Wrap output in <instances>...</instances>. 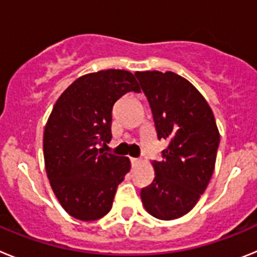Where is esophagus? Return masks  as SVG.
I'll return each mask as SVG.
<instances>
[{
  "label": "esophagus",
  "instance_id": "34e87169",
  "mask_svg": "<svg viewBox=\"0 0 257 257\" xmlns=\"http://www.w3.org/2000/svg\"><path fill=\"white\" fill-rule=\"evenodd\" d=\"M130 161L133 166H138L140 163V160H138V158H130Z\"/></svg>",
  "mask_w": 257,
  "mask_h": 257
}]
</instances>
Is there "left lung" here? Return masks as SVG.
<instances>
[{
  "label": "left lung",
  "mask_w": 257,
  "mask_h": 257,
  "mask_svg": "<svg viewBox=\"0 0 257 257\" xmlns=\"http://www.w3.org/2000/svg\"><path fill=\"white\" fill-rule=\"evenodd\" d=\"M149 101L158 139L169 142L153 161L154 180L140 192L152 216L174 220L189 212L207 188L220 134L210 105L188 79L174 72H136Z\"/></svg>",
  "instance_id": "8db88e82"
}]
</instances>
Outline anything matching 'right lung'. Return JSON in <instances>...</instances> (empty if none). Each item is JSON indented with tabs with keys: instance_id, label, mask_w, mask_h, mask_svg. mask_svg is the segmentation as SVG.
Listing matches in <instances>:
<instances>
[{
	"instance_id": "1",
	"label": "right lung",
	"mask_w": 257,
	"mask_h": 257,
	"mask_svg": "<svg viewBox=\"0 0 257 257\" xmlns=\"http://www.w3.org/2000/svg\"><path fill=\"white\" fill-rule=\"evenodd\" d=\"M140 92L133 73L99 70L74 81L59 96L44 133L47 178L70 216L94 221L110 211L130 160L103 148L112 139V110L126 92Z\"/></svg>"
}]
</instances>
